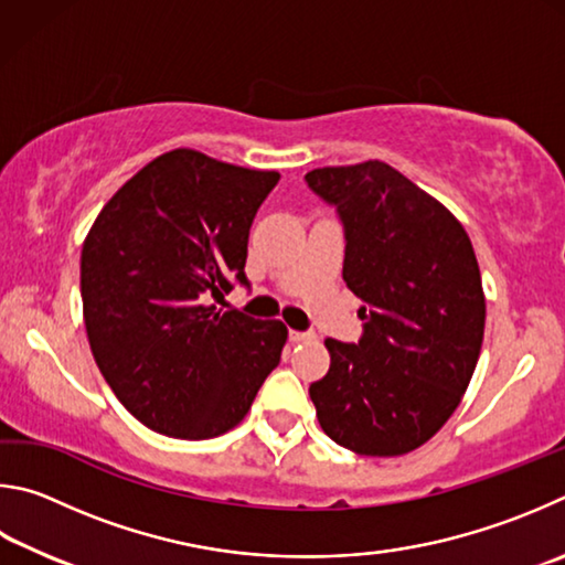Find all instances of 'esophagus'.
<instances>
[{
    "instance_id": "obj_1",
    "label": "esophagus",
    "mask_w": 565,
    "mask_h": 565,
    "mask_svg": "<svg viewBox=\"0 0 565 565\" xmlns=\"http://www.w3.org/2000/svg\"><path fill=\"white\" fill-rule=\"evenodd\" d=\"M315 332H300V330H290V342H312Z\"/></svg>"
}]
</instances>
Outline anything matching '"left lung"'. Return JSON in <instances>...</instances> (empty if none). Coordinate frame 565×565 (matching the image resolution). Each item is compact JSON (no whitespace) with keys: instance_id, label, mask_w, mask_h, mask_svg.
I'll return each mask as SVG.
<instances>
[{"instance_id":"obj_1","label":"left lung","mask_w":565,"mask_h":565,"mask_svg":"<svg viewBox=\"0 0 565 565\" xmlns=\"http://www.w3.org/2000/svg\"><path fill=\"white\" fill-rule=\"evenodd\" d=\"M305 181L338 207L342 277L364 302L358 344L324 340L330 370L310 384L322 431L364 457L429 441L477 370L487 300L463 225L382 161L315 168Z\"/></svg>"}]
</instances>
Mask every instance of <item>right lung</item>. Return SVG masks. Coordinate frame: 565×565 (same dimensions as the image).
I'll return each instance as SVG.
<instances>
[{"label": "right lung", "mask_w": 565, "mask_h": 565, "mask_svg": "<svg viewBox=\"0 0 565 565\" xmlns=\"http://www.w3.org/2000/svg\"><path fill=\"white\" fill-rule=\"evenodd\" d=\"M277 181V171L175 148L118 188L88 231V344L118 402L148 429L221 437L280 362V320L207 305L233 282L247 285V235Z\"/></svg>", "instance_id": "obj_1"}]
</instances>
